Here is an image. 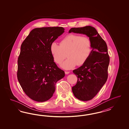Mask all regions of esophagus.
Wrapping results in <instances>:
<instances>
[{
    "mask_svg": "<svg viewBox=\"0 0 129 129\" xmlns=\"http://www.w3.org/2000/svg\"><path fill=\"white\" fill-rule=\"evenodd\" d=\"M65 73L66 74H68L70 73V71H65Z\"/></svg>",
    "mask_w": 129,
    "mask_h": 129,
    "instance_id": "34e87169",
    "label": "esophagus"
}]
</instances>
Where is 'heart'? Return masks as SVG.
<instances>
[{
	"label": "heart",
	"instance_id": "b5f03b06",
	"mask_svg": "<svg viewBox=\"0 0 129 129\" xmlns=\"http://www.w3.org/2000/svg\"><path fill=\"white\" fill-rule=\"evenodd\" d=\"M92 43L86 36L70 34L64 37L60 45L52 43L50 46V51L55 62L60 64L66 57V60L61 67L65 70H70L77 65L81 66L86 62L92 52Z\"/></svg>",
	"mask_w": 129,
	"mask_h": 129
}]
</instances>
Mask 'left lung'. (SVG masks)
Here are the masks:
<instances>
[{"label": "left lung", "instance_id": "8db88e82", "mask_svg": "<svg viewBox=\"0 0 129 129\" xmlns=\"http://www.w3.org/2000/svg\"><path fill=\"white\" fill-rule=\"evenodd\" d=\"M71 32L85 35L92 43V52L89 58L83 65L73 70L78 77L76 85L72 87L75 96L86 101L96 95L108 78L110 58L106 42L94 28L91 26L72 28Z\"/></svg>", "mask_w": 129, "mask_h": 129}]
</instances>
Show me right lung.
I'll list each match as a JSON object with an SVG mask.
<instances>
[{"instance_id": "add662e5", "label": "right lung", "mask_w": 129, "mask_h": 129, "mask_svg": "<svg viewBox=\"0 0 129 129\" xmlns=\"http://www.w3.org/2000/svg\"><path fill=\"white\" fill-rule=\"evenodd\" d=\"M62 27L36 28L23 41L18 58L17 77L25 94L37 102L53 95L56 82L64 77L51 54V44L64 32Z\"/></svg>"}]
</instances>
